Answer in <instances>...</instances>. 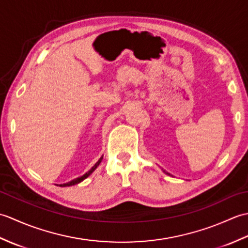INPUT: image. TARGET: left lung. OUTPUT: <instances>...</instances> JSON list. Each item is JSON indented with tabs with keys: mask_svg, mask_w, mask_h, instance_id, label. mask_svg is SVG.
<instances>
[{
	"mask_svg": "<svg viewBox=\"0 0 248 248\" xmlns=\"http://www.w3.org/2000/svg\"><path fill=\"white\" fill-rule=\"evenodd\" d=\"M163 171H164V172H165V173H166V175H168V176H171V175H170V172H167V171H165V170H163Z\"/></svg>",
	"mask_w": 248,
	"mask_h": 248,
	"instance_id": "left-lung-1",
	"label": "left lung"
}]
</instances>
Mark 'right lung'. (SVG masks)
Instances as JSON below:
<instances>
[{
  "mask_svg": "<svg viewBox=\"0 0 248 248\" xmlns=\"http://www.w3.org/2000/svg\"><path fill=\"white\" fill-rule=\"evenodd\" d=\"M102 159H103V155H102L101 157H100V159L98 160V162L96 163V164H94V165H93V166L91 168V170H89L87 172L84 173L83 176L78 177V178H76V179H73V180H71V181H69V182H67V183L60 184V186H75V184H78V183L82 182L83 180H85V179H86L88 176H91L92 173L94 171V170H96V168L99 166V164H100V163H101Z\"/></svg>",
  "mask_w": 248,
  "mask_h": 248,
  "instance_id": "obj_1",
  "label": "right lung"
}]
</instances>
